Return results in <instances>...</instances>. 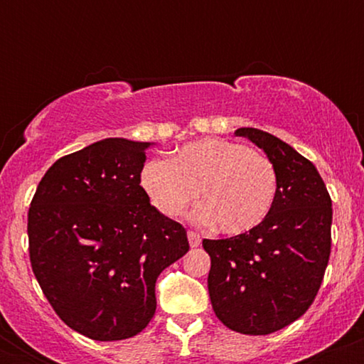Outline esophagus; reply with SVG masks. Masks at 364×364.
<instances>
[{
	"label": "esophagus",
	"mask_w": 364,
	"mask_h": 364,
	"mask_svg": "<svg viewBox=\"0 0 364 364\" xmlns=\"http://www.w3.org/2000/svg\"><path fill=\"white\" fill-rule=\"evenodd\" d=\"M188 241H190L191 248H196V246H200V243H202V236L195 231H188Z\"/></svg>",
	"instance_id": "esophagus-1"
}]
</instances>
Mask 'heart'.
<instances>
[{"label": "heart", "instance_id": "heart-1", "mask_svg": "<svg viewBox=\"0 0 364 364\" xmlns=\"http://www.w3.org/2000/svg\"><path fill=\"white\" fill-rule=\"evenodd\" d=\"M141 188L166 217H178L200 195L193 212L200 224L237 236L258 228L272 210L277 171L265 154L240 141H193L166 161H150L141 171Z\"/></svg>", "mask_w": 364, "mask_h": 364}]
</instances>
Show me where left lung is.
<instances>
[{"label":"left lung","mask_w":364,"mask_h":364,"mask_svg":"<svg viewBox=\"0 0 364 364\" xmlns=\"http://www.w3.org/2000/svg\"><path fill=\"white\" fill-rule=\"evenodd\" d=\"M235 135L274 162L277 195L258 228L203 240L208 294L225 327L267 336L304 315L320 289L332 245V200L315 166L286 141L257 128H237Z\"/></svg>","instance_id":"left-lung-1"}]
</instances>
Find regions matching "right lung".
Here are the masks:
<instances>
[{
    "instance_id": "right-lung-1",
    "label": "right lung",
    "mask_w": 364,
    "mask_h": 364,
    "mask_svg": "<svg viewBox=\"0 0 364 364\" xmlns=\"http://www.w3.org/2000/svg\"><path fill=\"white\" fill-rule=\"evenodd\" d=\"M149 141L104 139L58 159L28 208V253L58 316L94 341L136 336L159 274L190 250L186 229L140 186Z\"/></svg>"
}]
</instances>
